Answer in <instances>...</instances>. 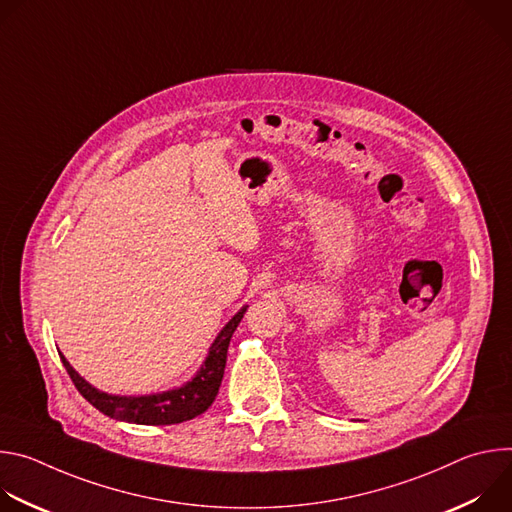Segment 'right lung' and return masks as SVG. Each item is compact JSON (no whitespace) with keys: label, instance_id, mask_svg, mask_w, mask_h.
<instances>
[{"label":"right lung","instance_id":"add662e5","mask_svg":"<svg viewBox=\"0 0 512 512\" xmlns=\"http://www.w3.org/2000/svg\"><path fill=\"white\" fill-rule=\"evenodd\" d=\"M247 308L237 312L231 322L216 336V340L210 346V352L200 367L198 375L186 383L180 389L160 393V395H148V397H117L107 395L103 391H97L93 385H89L75 369L70 367L68 360L60 352V360L68 377L75 383L77 391L101 413L129 423L139 425H172L182 423L188 419H194L202 415L218 395V387L223 383L225 364H227V352L231 344V336L237 330L239 322L243 320V314Z\"/></svg>","mask_w":512,"mask_h":512}]
</instances>
